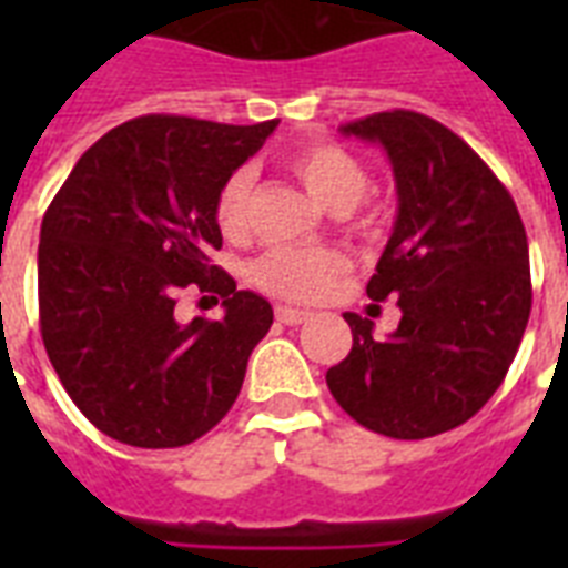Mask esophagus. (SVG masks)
Here are the masks:
<instances>
[{
  "instance_id": "esophagus-1",
  "label": "esophagus",
  "mask_w": 568,
  "mask_h": 568,
  "mask_svg": "<svg viewBox=\"0 0 568 568\" xmlns=\"http://www.w3.org/2000/svg\"><path fill=\"white\" fill-rule=\"evenodd\" d=\"M312 312L306 310H294V306H276V321L280 324H288V327H297L303 321H310Z\"/></svg>"
}]
</instances>
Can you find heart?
Masks as SVG:
<instances>
[{
    "label": "heart",
    "mask_w": 568,
    "mask_h": 568,
    "mask_svg": "<svg viewBox=\"0 0 568 568\" xmlns=\"http://www.w3.org/2000/svg\"><path fill=\"white\" fill-rule=\"evenodd\" d=\"M285 162L324 209L351 217L356 230H374L377 214L359 209V200L368 189V171L354 153L329 141H312V144L294 146ZM250 191H253V173L247 168L232 173L217 191L214 221L226 239H239L247 230ZM342 267L345 262L333 250L276 247L256 258L250 276L262 292L274 297L310 301L342 274Z\"/></svg>",
    "instance_id": "obj_1"
}]
</instances>
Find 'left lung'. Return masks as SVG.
<instances>
[{"mask_svg":"<svg viewBox=\"0 0 568 568\" xmlns=\"http://www.w3.org/2000/svg\"><path fill=\"white\" fill-rule=\"evenodd\" d=\"M386 150L395 230L368 297H397L400 324L345 312L351 354L327 372L338 406L392 439H427L466 424L507 377L530 318L528 235L480 155L427 114L379 111L342 126Z\"/></svg>","mask_w":568,"mask_h":568,"instance_id":"left-lung-1","label":"left lung"}]
</instances>
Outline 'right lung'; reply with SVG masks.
<instances>
[{
	"instance_id": "obj_1",
	"label": "right lung",
	"mask_w": 568,
	"mask_h": 568,
	"mask_svg": "<svg viewBox=\"0 0 568 568\" xmlns=\"http://www.w3.org/2000/svg\"><path fill=\"white\" fill-rule=\"evenodd\" d=\"M274 129L135 118L102 135L49 203L40 336L67 395L111 439L180 448L235 404L274 310L209 265L223 244L214 200ZM189 284L222 294L221 322L175 321Z\"/></svg>"
}]
</instances>
